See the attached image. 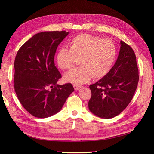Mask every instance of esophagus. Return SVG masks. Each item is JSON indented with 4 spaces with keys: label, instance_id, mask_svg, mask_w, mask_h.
Wrapping results in <instances>:
<instances>
[{
    "label": "esophagus",
    "instance_id": "34e87169",
    "mask_svg": "<svg viewBox=\"0 0 154 154\" xmlns=\"http://www.w3.org/2000/svg\"><path fill=\"white\" fill-rule=\"evenodd\" d=\"M74 89L75 90H79L80 89V88H82V86H80V85H74Z\"/></svg>",
    "mask_w": 154,
    "mask_h": 154
}]
</instances>
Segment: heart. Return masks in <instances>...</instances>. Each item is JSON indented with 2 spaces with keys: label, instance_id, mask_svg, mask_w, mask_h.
Instances as JSON below:
<instances>
[{
  "label": "heart",
  "instance_id": "obj_1",
  "mask_svg": "<svg viewBox=\"0 0 154 154\" xmlns=\"http://www.w3.org/2000/svg\"><path fill=\"white\" fill-rule=\"evenodd\" d=\"M67 48H60L56 54V62L63 70L72 68L79 59L80 67L65 74L64 80L82 85L92 77L98 79L105 76L113 66L116 57V47L109 39L88 34H81L69 42Z\"/></svg>",
  "mask_w": 154,
  "mask_h": 154
}]
</instances>
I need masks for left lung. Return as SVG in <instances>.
Masks as SVG:
<instances>
[{
    "label": "left lung",
    "mask_w": 154,
    "mask_h": 154,
    "mask_svg": "<svg viewBox=\"0 0 154 154\" xmlns=\"http://www.w3.org/2000/svg\"><path fill=\"white\" fill-rule=\"evenodd\" d=\"M117 60L110 71L89 86L92 92L88 109L104 119L112 118L131 101L137 87L139 71L136 54L130 45L120 42Z\"/></svg>",
    "instance_id": "1"
}]
</instances>
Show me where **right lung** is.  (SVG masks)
<instances>
[{
  "instance_id": "1",
  "label": "right lung",
  "mask_w": 154,
  "mask_h": 154,
  "mask_svg": "<svg viewBox=\"0 0 154 154\" xmlns=\"http://www.w3.org/2000/svg\"><path fill=\"white\" fill-rule=\"evenodd\" d=\"M69 33L39 32L18 51L14 63V88L22 105L35 117L46 118L58 113L74 91L71 83L57 84L62 75L54 62L58 45Z\"/></svg>"
}]
</instances>
